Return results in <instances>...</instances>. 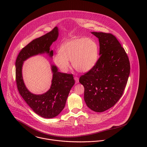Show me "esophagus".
I'll use <instances>...</instances> for the list:
<instances>
[{"label":"esophagus","mask_w":147,"mask_h":147,"mask_svg":"<svg viewBox=\"0 0 147 147\" xmlns=\"http://www.w3.org/2000/svg\"><path fill=\"white\" fill-rule=\"evenodd\" d=\"M74 79H75V83H79V78H78V77L75 76V77H74Z\"/></svg>","instance_id":"1"}]
</instances>
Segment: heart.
Returning a JSON list of instances; mask_svg holds the SVG:
<instances>
[{"mask_svg": "<svg viewBox=\"0 0 147 147\" xmlns=\"http://www.w3.org/2000/svg\"><path fill=\"white\" fill-rule=\"evenodd\" d=\"M59 52L54 56L53 61L62 72L68 71L70 61L76 70L86 72L93 68L98 60V46L92 38H75L63 43Z\"/></svg>", "mask_w": 147, "mask_h": 147, "instance_id": "1", "label": "heart"}]
</instances>
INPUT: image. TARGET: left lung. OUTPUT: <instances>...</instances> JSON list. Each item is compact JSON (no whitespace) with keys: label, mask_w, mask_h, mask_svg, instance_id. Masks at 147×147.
I'll use <instances>...</instances> for the list:
<instances>
[{"label":"left lung","mask_w":147,"mask_h":147,"mask_svg":"<svg viewBox=\"0 0 147 147\" xmlns=\"http://www.w3.org/2000/svg\"><path fill=\"white\" fill-rule=\"evenodd\" d=\"M98 38L100 58L93 68L80 76L84 87V100L96 112H103L122 97L130 72L126 51L111 33L92 32Z\"/></svg>","instance_id":"1"}]
</instances>
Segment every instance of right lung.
I'll return each mask as SVG.
<instances>
[{
    "mask_svg": "<svg viewBox=\"0 0 147 147\" xmlns=\"http://www.w3.org/2000/svg\"><path fill=\"white\" fill-rule=\"evenodd\" d=\"M58 29L55 27L51 32L33 40L23 47L16 61V81L18 89L23 99L38 115L45 118H52L63 110L68 94L75 84L72 74L61 73L57 67L51 65L53 73L50 89L42 94H34L25 86L22 76L24 62L29 58L41 54L47 53L51 58L53 51L50 50L53 42L58 37Z\"/></svg>",
    "mask_w": 147,
    "mask_h": 147,
    "instance_id": "right-lung-1",
    "label": "right lung"
}]
</instances>
